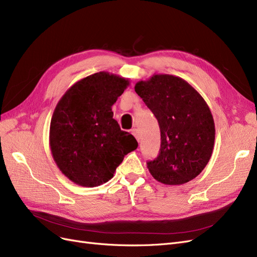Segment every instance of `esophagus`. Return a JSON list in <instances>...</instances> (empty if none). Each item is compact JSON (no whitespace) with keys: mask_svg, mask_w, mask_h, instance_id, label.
<instances>
[{"mask_svg":"<svg viewBox=\"0 0 257 257\" xmlns=\"http://www.w3.org/2000/svg\"><path fill=\"white\" fill-rule=\"evenodd\" d=\"M131 132H132V134L135 136V138L137 139V141L139 142V139H141V133H139V130L138 128H133Z\"/></svg>","mask_w":257,"mask_h":257,"instance_id":"34e87169","label":"esophagus"}]
</instances>
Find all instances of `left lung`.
<instances>
[{"label":"left lung","mask_w":257,"mask_h":257,"mask_svg":"<svg viewBox=\"0 0 257 257\" xmlns=\"http://www.w3.org/2000/svg\"><path fill=\"white\" fill-rule=\"evenodd\" d=\"M161 131L158 158L147 162L152 177L179 185L197 177L211 158L215 128L205 99L190 83L173 75H153L135 85Z\"/></svg>","instance_id":"1"}]
</instances>
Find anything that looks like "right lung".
Listing matches in <instances>:
<instances>
[{
  "label": "right lung",
  "mask_w": 257,
  "mask_h": 257,
  "mask_svg": "<svg viewBox=\"0 0 257 257\" xmlns=\"http://www.w3.org/2000/svg\"><path fill=\"white\" fill-rule=\"evenodd\" d=\"M130 84L99 72L77 81L53 111L49 143L54 162L69 180L93 188L109 181L116 167L138 144L121 131L111 106Z\"/></svg>",
  "instance_id": "obj_1"
}]
</instances>
